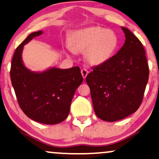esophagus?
Segmentation results:
<instances>
[{
	"label": "esophagus",
	"instance_id": "1",
	"mask_svg": "<svg viewBox=\"0 0 159 159\" xmlns=\"http://www.w3.org/2000/svg\"><path fill=\"white\" fill-rule=\"evenodd\" d=\"M88 73H89V72H88V70L86 69H82L81 70V74H82V76H83V78L85 79L86 76H87Z\"/></svg>",
	"mask_w": 159,
	"mask_h": 159
}]
</instances>
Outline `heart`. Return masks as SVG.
I'll return each mask as SVG.
<instances>
[{
  "mask_svg": "<svg viewBox=\"0 0 159 159\" xmlns=\"http://www.w3.org/2000/svg\"><path fill=\"white\" fill-rule=\"evenodd\" d=\"M69 44L73 51H86V59L91 65H99L111 57L118 45V39L110 30L90 27L74 31Z\"/></svg>",
  "mask_w": 159,
  "mask_h": 159,
  "instance_id": "1",
  "label": "heart"
}]
</instances>
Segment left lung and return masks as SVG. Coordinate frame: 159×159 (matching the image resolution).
I'll use <instances>...</instances> for the list:
<instances>
[{
    "label": "left lung",
    "instance_id": "obj_1",
    "mask_svg": "<svg viewBox=\"0 0 159 159\" xmlns=\"http://www.w3.org/2000/svg\"><path fill=\"white\" fill-rule=\"evenodd\" d=\"M122 29L123 46L108 61L92 67L86 78L94 112L106 122L124 119L139 108L149 78L142 43L128 29Z\"/></svg>",
    "mask_w": 159,
    "mask_h": 159
}]
</instances>
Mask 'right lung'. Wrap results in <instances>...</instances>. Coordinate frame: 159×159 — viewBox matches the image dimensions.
<instances>
[{
	"mask_svg": "<svg viewBox=\"0 0 159 159\" xmlns=\"http://www.w3.org/2000/svg\"><path fill=\"white\" fill-rule=\"evenodd\" d=\"M42 33L33 32L16 48L10 77L24 114L40 123L55 125L68 116L73 95L83 82V77L79 67L65 70L53 67L39 73L24 66L21 59L24 45Z\"/></svg>",
	"mask_w": 159,
	"mask_h": 159,
	"instance_id": "1",
	"label": "right lung"
}]
</instances>
